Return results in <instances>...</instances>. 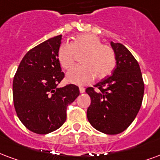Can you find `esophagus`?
I'll list each match as a JSON object with an SVG mask.
<instances>
[{
  "label": "esophagus",
  "instance_id": "34e87169",
  "mask_svg": "<svg viewBox=\"0 0 160 160\" xmlns=\"http://www.w3.org/2000/svg\"><path fill=\"white\" fill-rule=\"evenodd\" d=\"M79 90H80V93H84V92H85V91H86V89H85L84 87H80V88H79Z\"/></svg>",
  "mask_w": 160,
  "mask_h": 160
}]
</instances>
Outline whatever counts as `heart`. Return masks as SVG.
Segmentation results:
<instances>
[{"instance_id": "heart-1", "label": "heart", "mask_w": 160, "mask_h": 160, "mask_svg": "<svg viewBox=\"0 0 160 160\" xmlns=\"http://www.w3.org/2000/svg\"><path fill=\"white\" fill-rule=\"evenodd\" d=\"M82 65L68 71L67 81L78 86L92 83L95 76L104 79L112 74L116 66V55L112 47L102 44L100 38L92 34H80L68 44H62L58 50V60L63 69L73 67L75 55H80Z\"/></svg>"}]
</instances>
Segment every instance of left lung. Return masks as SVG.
I'll return each instance as SVG.
<instances>
[{"instance_id": "left-lung-1", "label": "left lung", "mask_w": 160, "mask_h": 160, "mask_svg": "<svg viewBox=\"0 0 160 160\" xmlns=\"http://www.w3.org/2000/svg\"><path fill=\"white\" fill-rule=\"evenodd\" d=\"M111 47L116 55V68L111 76L86 88L92 100L87 119L96 130L116 135L128 128L139 112L144 83L140 66L131 52L120 43L111 42Z\"/></svg>"}]
</instances>
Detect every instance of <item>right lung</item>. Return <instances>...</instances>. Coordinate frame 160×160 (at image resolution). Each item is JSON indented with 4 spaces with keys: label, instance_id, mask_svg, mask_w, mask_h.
Masks as SVG:
<instances>
[{
    "label": "right lung",
    "instance_id": "right-lung-1",
    "mask_svg": "<svg viewBox=\"0 0 160 160\" xmlns=\"http://www.w3.org/2000/svg\"><path fill=\"white\" fill-rule=\"evenodd\" d=\"M62 35L48 39L23 57L14 75L13 103L26 128L36 134H47L60 128L66 120L67 107L80 95L70 84L57 86L64 78L58 60Z\"/></svg>",
    "mask_w": 160,
    "mask_h": 160
}]
</instances>
